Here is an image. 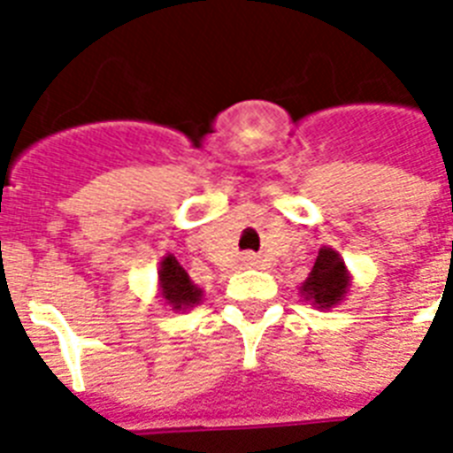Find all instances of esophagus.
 I'll return each instance as SVG.
<instances>
[{
	"mask_svg": "<svg viewBox=\"0 0 453 453\" xmlns=\"http://www.w3.org/2000/svg\"><path fill=\"white\" fill-rule=\"evenodd\" d=\"M244 263H247V265H258L261 261H258V256L256 254H247L244 256Z\"/></svg>",
	"mask_w": 453,
	"mask_h": 453,
	"instance_id": "1",
	"label": "esophagus"
}]
</instances>
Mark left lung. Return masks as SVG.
<instances>
[{
	"label": "left lung",
	"mask_w": 453,
	"mask_h": 453,
	"mask_svg": "<svg viewBox=\"0 0 453 453\" xmlns=\"http://www.w3.org/2000/svg\"><path fill=\"white\" fill-rule=\"evenodd\" d=\"M350 289V275L338 251L329 247L319 249L315 265L310 270L308 280L303 282L301 294L305 301H312L317 308H334L341 303Z\"/></svg>",
	"instance_id": "1"
}]
</instances>
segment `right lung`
Wrapping results in <instances>:
<instances>
[{"instance_id":"add662e5","label":"right lung","mask_w":453,"mask_h":453,"mask_svg":"<svg viewBox=\"0 0 453 453\" xmlns=\"http://www.w3.org/2000/svg\"><path fill=\"white\" fill-rule=\"evenodd\" d=\"M159 287H162V298L173 310L195 308L204 296L183 265L176 261V256L171 254L164 256V261L159 263Z\"/></svg>"}]
</instances>
